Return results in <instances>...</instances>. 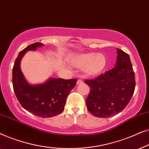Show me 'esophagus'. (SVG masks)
<instances>
[{"mask_svg":"<svg viewBox=\"0 0 149 149\" xmlns=\"http://www.w3.org/2000/svg\"><path fill=\"white\" fill-rule=\"evenodd\" d=\"M83 83V80H81V79H78L77 81V85H80V84H82V83Z\"/></svg>","mask_w":149,"mask_h":149,"instance_id":"34e87169","label":"esophagus"}]
</instances>
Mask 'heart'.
Segmentation results:
<instances>
[{
    "label": "heart",
    "instance_id": "heart-1",
    "mask_svg": "<svg viewBox=\"0 0 149 149\" xmlns=\"http://www.w3.org/2000/svg\"><path fill=\"white\" fill-rule=\"evenodd\" d=\"M107 58L102 54H83L79 55L74 64L79 68H85V72L89 76H95L102 72L107 66Z\"/></svg>",
    "mask_w": 149,
    "mask_h": 149
}]
</instances>
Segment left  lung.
<instances>
[{"label": "left lung", "instance_id": "left-lung-1", "mask_svg": "<svg viewBox=\"0 0 149 149\" xmlns=\"http://www.w3.org/2000/svg\"><path fill=\"white\" fill-rule=\"evenodd\" d=\"M117 49L113 69L85 82L91 87L86 100L87 110L93 116L108 118L121 112L130 102L135 89L134 72L130 56Z\"/></svg>", "mask_w": 149, "mask_h": 149}]
</instances>
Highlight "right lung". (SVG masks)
Wrapping results in <instances>:
<instances>
[{"mask_svg": "<svg viewBox=\"0 0 149 149\" xmlns=\"http://www.w3.org/2000/svg\"><path fill=\"white\" fill-rule=\"evenodd\" d=\"M44 45L35 42L19 52L13 68V90L22 107L42 118L52 117L64 111L67 97L76 85L77 79L49 78L45 83L31 85L20 68V62L28 51H35Z\"/></svg>", "mask_w": 149, "mask_h": 149, "instance_id": "1", "label": "right lung"}]
</instances>
